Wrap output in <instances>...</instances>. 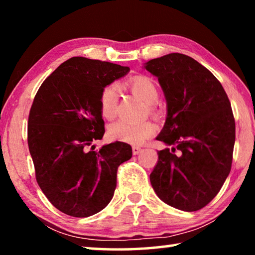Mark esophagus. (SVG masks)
Listing matches in <instances>:
<instances>
[{
  "label": "esophagus",
  "mask_w": 255,
  "mask_h": 255,
  "mask_svg": "<svg viewBox=\"0 0 255 255\" xmlns=\"http://www.w3.org/2000/svg\"><path fill=\"white\" fill-rule=\"evenodd\" d=\"M141 152L140 147H137V146H132V154L133 155H138Z\"/></svg>",
  "instance_id": "obj_1"
}]
</instances>
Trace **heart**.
Returning <instances> with one entry per match:
<instances>
[{
    "mask_svg": "<svg viewBox=\"0 0 255 255\" xmlns=\"http://www.w3.org/2000/svg\"><path fill=\"white\" fill-rule=\"evenodd\" d=\"M127 86L131 91L144 100L148 106H153L158 100V89L152 79L147 76H136L129 80ZM118 89L114 84L103 88L99 99L101 116L110 120L116 117L118 108ZM152 109V107H149ZM156 132V126L150 122L132 124L126 120H118L108 128V135L112 140L123 141L131 145L144 144L148 138Z\"/></svg>",
    "mask_w": 255,
    "mask_h": 255,
    "instance_id": "heart-1",
    "label": "heart"
}]
</instances>
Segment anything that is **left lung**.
<instances>
[{
	"label": "left lung",
	"mask_w": 255,
	"mask_h": 255,
	"mask_svg": "<svg viewBox=\"0 0 255 255\" xmlns=\"http://www.w3.org/2000/svg\"><path fill=\"white\" fill-rule=\"evenodd\" d=\"M144 68L157 77L166 100V120L156 139L173 146L172 152H157L150 183L169 206L199 210L214 199L231 172L235 143L231 102L213 73L187 55L150 59Z\"/></svg>",
	"instance_id": "1"
}]
</instances>
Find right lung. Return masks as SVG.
Listing matches in <instances>:
<instances>
[{
  "label": "right lung",
  "mask_w": 255,
  "mask_h": 255,
  "mask_svg": "<svg viewBox=\"0 0 255 255\" xmlns=\"http://www.w3.org/2000/svg\"><path fill=\"white\" fill-rule=\"evenodd\" d=\"M130 68L72 57L44 81L28 120V145L36 179L53 206L73 217H89L114 197L120 164L131 157L123 141L91 150L105 133L99 99L103 88Z\"/></svg>",
  "instance_id": "obj_1"
}]
</instances>
